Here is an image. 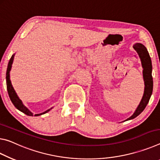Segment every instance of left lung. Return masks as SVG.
Masks as SVG:
<instances>
[{
    "mask_svg": "<svg viewBox=\"0 0 160 160\" xmlns=\"http://www.w3.org/2000/svg\"><path fill=\"white\" fill-rule=\"evenodd\" d=\"M133 48H134L135 50L138 54V55H139L141 60V64H142V67L143 68L142 74L144 82H145V91H144L142 100H141L137 109L135 110V112L132 114V116L128 118L125 120H129L135 118L138 116H139L141 112L144 111L149 101H150L153 89V79L152 77V61L150 54H149L146 48L142 44L136 43L133 45Z\"/></svg>",
    "mask_w": 160,
    "mask_h": 160,
    "instance_id": "obj_1",
    "label": "left lung"
}]
</instances>
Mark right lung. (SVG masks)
Wrapping results in <instances>:
<instances>
[{
    "label": "right lung",
    "instance_id": "obj_1",
    "mask_svg": "<svg viewBox=\"0 0 160 160\" xmlns=\"http://www.w3.org/2000/svg\"><path fill=\"white\" fill-rule=\"evenodd\" d=\"M14 56L15 54H12L11 58H10V61L8 62V68H7V72H6V84H7V90H8V95H9V97L10 98V100H11L12 103H13V105L15 106V108L19 110L21 112H24L25 114L28 115L29 116H33V113L31 111H29V109L28 108H26V107L23 105L22 101L20 100L18 97L17 93H15V91L14 90L13 87H12V83L11 82H10V69H11V67H12V62H13V59H14ZM52 108H51L50 109L48 110V111H44L43 112H42V113H39V114H35V116H40V115H42L46 113V112H48V111H50Z\"/></svg>",
    "mask_w": 160,
    "mask_h": 160
}]
</instances>
